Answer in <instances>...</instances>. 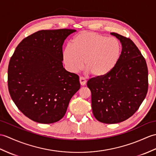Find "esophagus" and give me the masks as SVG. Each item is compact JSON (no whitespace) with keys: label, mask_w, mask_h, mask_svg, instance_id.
<instances>
[{"label":"esophagus","mask_w":156,"mask_h":156,"mask_svg":"<svg viewBox=\"0 0 156 156\" xmlns=\"http://www.w3.org/2000/svg\"><path fill=\"white\" fill-rule=\"evenodd\" d=\"M80 83L82 86H84L86 83V80L84 77L80 78Z\"/></svg>","instance_id":"1"}]
</instances>
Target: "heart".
Segmentation results:
<instances>
[{"label": "heart", "mask_w": 156, "mask_h": 156, "mask_svg": "<svg viewBox=\"0 0 156 156\" xmlns=\"http://www.w3.org/2000/svg\"><path fill=\"white\" fill-rule=\"evenodd\" d=\"M120 54L121 46L117 39L84 31L76 35L71 45L66 47L63 59L68 70L72 73L82 69L84 64L93 76L101 78L114 69Z\"/></svg>", "instance_id": "obj_1"}]
</instances>
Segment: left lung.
<instances>
[{"instance_id":"8db88e82","label":"left lung","mask_w":156,"mask_h":156,"mask_svg":"<svg viewBox=\"0 0 156 156\" xmlns=\"http://www.w3.org/2000/svg\"><path fill=\"white\" fill-rule=\"evenodd\" d=\"M120 41L122 50L116 66L109 74L87 82L92 94V112L97 120L116 124L138 110L148 89L146 60L131 39L111 32Z\"/></svg>"}]
</instances>
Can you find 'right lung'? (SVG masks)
I'll return each instance as SVG.
<instances>
[{"instance_id": "1", "label": "right lung", "mask_w": 156, "mask_h": 156, "mask_svg": "<svg viewBox=\"0 0 156 156\" xmlns=\"http://www.w3.org/2000/svg\"><path fill=\"white\" fill-rule=\"evenodd\" d=\"M73 29L42 30L17 46L8 68L10 95L19 110L41 124L59 121L80 88L77 74L62 65V45Z\"/></svg>"}]
</instances>
